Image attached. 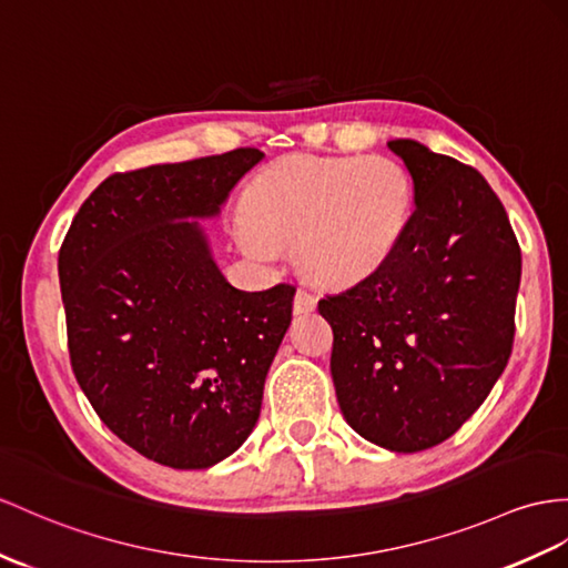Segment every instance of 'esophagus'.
Wrapping results in <instances>:
<instances>
[{
  "label": "esophagus",
  "instance_id": "34e87169",
  "mask_svg": "<svg viewBox=\"0 0 568 568\" xmlns=\"http://www.w3.org/2000/svg\"><path fill=\"white\" fill-rule=\"evenodd\" d=\"M317 306V296L311 292V288H298L294 296V311L296 313H311Z\"/></svg>",
  "mask_w": 568,
  "mask_h": 568
}]
</instances>
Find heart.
Returning <instances> with one entry per match:
<instances>
[{"mask_svg":"<svg viewBox=\"0 0 568 568\" xmlns=\"http://www.w3.org/2000/svg\"><path fill=\"white\" fill-rule=\"evenodd\" d=\"M412 202V178L395 159L294 154L247 185L239 241L257 257L296 243L303 272L344 286L376 272L395 253Z\"/></svg>","mask_w":568,"mask_h":568,"instance_id":"obj_1","label":"heart"}]
</instances>
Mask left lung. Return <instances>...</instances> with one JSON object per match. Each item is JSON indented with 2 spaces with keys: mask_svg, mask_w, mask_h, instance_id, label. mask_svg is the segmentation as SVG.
I'll list each match as a JSON object with an SVG mask.
<instances>
[{
  "mask_svg": "<svg viewBox=\"0 0 568 568\" xmlns=\"http://www.w3.org/2000/svg\"><path fill=\"white\" fill-rule=\"evenodd\" d=\"M414 183L403 241L362 282L317 301L344 419L395 453L444 444L504 373L516 335L520 245L473 165L388 142Z\"/></svg>",
  "mask_w": 568,
  "mask_h": 568,
  "instance_id": "obj_1",
  "label": "left lung"
}]
</instances>
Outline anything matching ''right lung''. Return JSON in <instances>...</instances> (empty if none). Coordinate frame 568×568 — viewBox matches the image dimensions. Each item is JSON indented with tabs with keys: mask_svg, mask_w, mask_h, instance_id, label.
<instances>
[{
	"mask_svg": "<svg viewBox=\"0 0 568 568\" xmlns=\"http://www.w3.org/2000/svg\"><path fill=\"white\" fill-rule=\"evenodd\" d=\"M260 159L245 146L110 175L60 247L77 383L110 432L159 465L204 469L241 448L292 323L296 286H231L195 221Z\"/></svg>",
	"mask_w": 568,
	"mask_h": 568,
	"instance_id": "add662e5",
	"label": "right lung"
}]
</instances>
